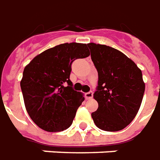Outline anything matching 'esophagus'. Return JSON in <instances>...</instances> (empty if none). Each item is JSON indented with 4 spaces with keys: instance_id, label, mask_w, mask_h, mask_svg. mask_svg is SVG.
Segmentation results:
<instances>
[{
    "instance_id": "1",
    "label": "esophagus",
    "mask_w": 160,
    "mask_h": 160,
    "mask_svg": "<svg viewBox=\"0 0 160 160\" xmlns=\"http://www.w3.org/2000/svg\"><path fill=\"white\" fill-rule=\"evenodd\" d=\"M86 97L88 98V99H91L93 97V92L92 91H89V92L86 93Z\"/></svg>"
}]
</instances>
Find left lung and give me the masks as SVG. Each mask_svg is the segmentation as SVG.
Segmentation results:
<instances>
[{"mask_svg":"<svg viewBox=\"0 0 160 160\" xmlns=\"http://www.w3.org/2000/svg\"><path fill=\"white\" fill-rule=\"evenodd\" d=\"M98 82L94 98L98 108L91 114L97 128L115 132L125 128L140 109L145 92L141 71L118 50L89 43Z\"/></svg>","mask_w":160,"mask_h":160,"instance_id":"8db88e82","label":"left lung"}]
</instances>
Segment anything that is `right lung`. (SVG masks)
<instances>
[{
  "label": "right lung",
  "mask_w": 160,
  "mask_h": 160,
  "mask_svg": "<svg viewBox=\"0 0 160 160\" xmlns=\"http://www.w3.org/2000/svg\"><path fill=\"white\" fill-rule=\"evenodd\" d=\"M89 56L86 44L65 43L43 52L25 67L20 82L24 102L40 128L60 132L72 124L84 97L73 89L71 64Z\"/></svg>",
  "instance_id": "add662e5"
}]
</instances>
